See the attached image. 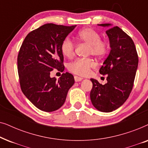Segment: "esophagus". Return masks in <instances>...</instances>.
I'll list each match as a JSON object with an SVG mask.
<instances>
[{"mask_svg":"<svg viewBox=\"0 0 148 148\" xmlns=\"http://www.w3.org/2000/svg\"><path fill=\"white\" fill-rule=\"evenodd\" d=\"M74 79H75V81L76 82H80V81H82L83 79L82 77H78V76H74Z\"/></svg>","mask_w":148,"mask_h":148,"instance_id":"esophagus-1","label":"esophagus"}]
</instances>
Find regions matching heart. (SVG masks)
I'll list each match as a JSON object with an SVG mask.
<instances>
[{"label":"heart","instance_id":"b5f03b06","mask_svg":"<svg viewBox=\"0 0 148 148\" xmlns=\"http://www.w3.org/2000/svg\"><path fill=\"white\" fill-rule=\"evenodd\" d=\"M77 39L90 46L89 55L97 58H102L108 53L109 43L107 40H101L100 35L94 29L84 28L80 30L76 36ZM61 51L66 57L71 58L75 53V44L69 38H65L61 44ZM96 66L94 60L91 58H77L69 65V70L80 76L90 74L92 69Z\"/></svg>","mask_w":148,"mask_h":148}]
</instances>
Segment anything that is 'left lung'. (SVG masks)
Wrapping results in <instances>:
<instances>
[{
  "label": "left lung",
  "instance_id": "1",
  "mask_svg": "<svg viewBox=\"0 0 148 148\" xmlns=\"http://www.w3.org/2000/svg\"><path fill=\"white\" fill-rule=\"evenodd\" d=\"M109 27L106 33L110 41V52L100 69V73L107 75V83L102 85L91 79L93 87L90 99L99 111L110 112L124 104L133 89L138 66V55L130 36L118 26L98 24Z\"/></svg>",
  "mask_w": 148,
  "mask_h": 148
}]
</instances>
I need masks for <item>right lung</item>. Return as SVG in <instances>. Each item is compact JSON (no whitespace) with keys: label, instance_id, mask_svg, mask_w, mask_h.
<instances>
[{"label":"right lung","instance_id":"add662e5","mask_svg":"<svg viewBox=\"0 0 148 148\" xmlns=\"http://www.w3.org/2000/svg\"><path fill=\"white\" fill-rule=\"evenodd\" d=\"M76 25L46 23L29 32L17 56L19 84L23 94L40 110L52 112L65 102L75 83L73 75L62 73L56 80L50 71L64 69L61 44Z\"/></svg>","mask_w":148,"mask_h":148}]
</instances>
